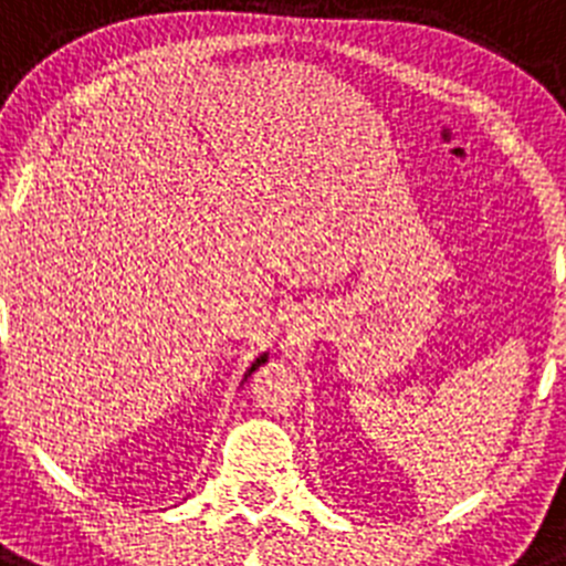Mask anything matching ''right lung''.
Returning a JSON list of instances; mask_svg holds the SVG:
<instances>
[{
	"instance_id": "add662e5",
	"label": "right lung",
	"mask_w": 566,
	"mask_h": 566,
	"mask_svg": "<svg viewBox=\"0 0 566 566\" xmlns=\"http://www.w3.org/2000/svg\"><path fill=\"white\" fill-rule=\"evenodd\" d=\"M266 354H263V357H258V359H254V363H252V368H249V371H247V377H252V374L254 371H258V368H260V365H263V363H266ZM247 377H243V379H247Z\"/></svg>"
}]
</instances>
